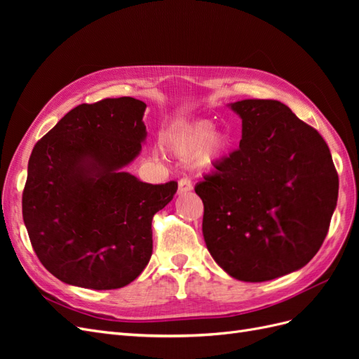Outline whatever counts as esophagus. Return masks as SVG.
Listing matches in <instances>:
<instances>
[{
    "mask_svg": "<svg viewBox=\"0 0 359 359\" xmlns=\"http://www.w3.org/2000/svg\"><path fill=\"white\" fill-rule=\"evenodd\" d=\"M191 189H193V186H191V182L189 180H180V182H178V196L191 191Z\"/></svg>",
    "mask_w": 359,
    "mask_h": 359,
    "instance_id": "esophagus-1",
    "label": "esophagus"
}]
</instances>
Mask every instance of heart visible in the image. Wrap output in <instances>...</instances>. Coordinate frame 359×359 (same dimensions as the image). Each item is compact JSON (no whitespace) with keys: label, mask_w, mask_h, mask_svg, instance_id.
<instances>
[{"label":"heart","mask_w":359,"mask_h":359,"mask_svg":"<svg viewBox=\"0 0 359 359\" xmlns=\"http://www.w3.org/2000/svg\"><path fill=\"white\" fill-rule=\"evenodd\" d=\"M161 144L172 156L190 157V168L198 175L211 172L229 153L231 136L220 127H212L208 119H199L169 130Z\"/></svg>","instance_id":"b5f03b06"}]
</instances>
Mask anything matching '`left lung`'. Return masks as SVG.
I'll return each instance as SVG.
<instances>
[{"mask_svg": "<svg viewBox=\"0 0 359 359\" xmlns=\"http://www.w3.org/2000/svg\"><path fill=\"white\" fill-rule=\"evenodd\" d=\"M241 118L240 148L194 191L202 233L231 277L259 283L306 266L328 233L339 196L328 145L277 100L227 104Z\"/></svg>", "mask_w": 359, "mask_h": 359, "instance_id": "1", "label": "left lung"}]
</instances>
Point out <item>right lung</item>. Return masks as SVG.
I'll use <instances>...</instances> for the list:
<instances>
[{"label": "right lung", "mask_w": 359, "mask_h": 359, "mask_svg": "<svg viewBox=\"0 0 359 359\" xmlns=\"http://www.w3.org/2000/svg\"><path fill=\"white\" fill-rule=\"evenodd\" d=\"M145 109L133 97L79 104L32 149L24 223L40 262L64 283L118 289L149 262L153 215L178 184L126 172L145 144Z\"/></svg>", "instance_id": "obj_1"}]
</instances>
